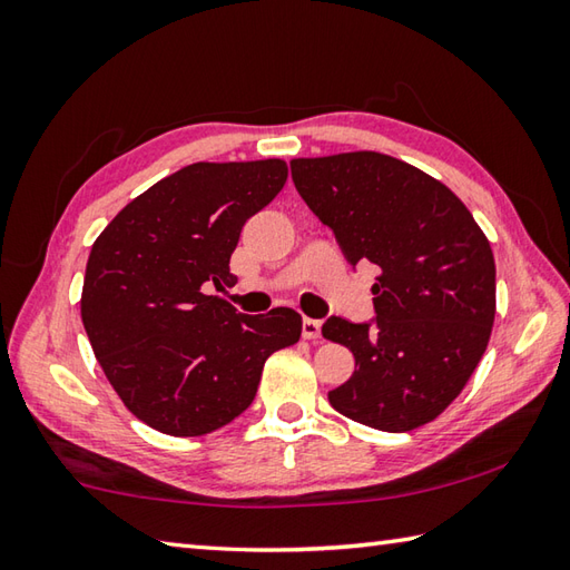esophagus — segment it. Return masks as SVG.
Returning a JSON list of instances; mask_svg holds the SVG:
<instances>
[{"label": "esophagus", "instance_id": "34e87169", "mask_svg": "<svg viewBox=\"0 0 570 570\" xmlns=\"http://www.w3.org/2000/svg\"><path fill=\"white\" fill-rule=\"evenodd\" d=\"M301 335H304L306 341H318V337H321V321L304 318V325H301Z\"/></svg>", "mask_w": 570, "mask_h": 570}]
</instances>
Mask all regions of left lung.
I'll return each mask as SVG.
<instances>
[{"label": "left lung", "instance_id": "1", "mask_svg": "<svg viewBox=\"0 0 570 570\" xmlns=\"http://www.w3.org/2000/svg\"><path fill=\"white\" fill-rule=\"evenodd\" d=\"M294 186L345 259L380 266L372 323L328 318L323 337L355 355L328 392L343 416L402 433L463 392L494 323V257L455 193L380 151L292 159Z\"/></svg>", "mask_w": 570, "mask_h": 570}]
</instances>
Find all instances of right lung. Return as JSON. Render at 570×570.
Masks as SVG:
<instances>
[{
	"instance_id": "right-lung-1",
	"label": "right lung",
	"mask_w": 570,
	"mask_h": 570,
	"mask_svg": "<svg viewBox=\"0 0 570 570\" xmlns=\"http://www.w3.org/2000/svg\"><path fill=\"white\" fill-rule=\"evenodd\" d=\"M286 161H198L144 190L90 249L80 316L125 406L168 435H205L257 394L264 362L298 343L301 316H245L229 257L254 213L284 188Z\"/></svg>"
}]
</instances>
